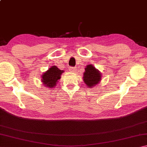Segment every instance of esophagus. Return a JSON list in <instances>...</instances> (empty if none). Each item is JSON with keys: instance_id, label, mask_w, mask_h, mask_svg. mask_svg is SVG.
<instances>
[{"instance_id": "obj_1", "label": "esophagus", "mask_w": 147, "mask_h": 147, "mask_svg": "<svg viewBox=\"0 0 147 147\" xmlns=\"http://www.w3.org/2000/svg\"><path fill=\"white\" fill-rule=\"evenodd\" d=\"M70 71L71 72H73V73H75L76 69H75V68H74V67H70Z\"/></svg>"}]
</instances>
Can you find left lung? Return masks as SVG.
I'll return each mask as SVG.
<instances>
[{
    "label": "left lung",
    "instance_id": "8db88e82",
    "mask_svg": "<svg viewBox=\"0 0 147 147\" xmlns=\"http://www.w3.org/2000/svg\"><path fill=\"white\" fill-rule=\"evenodd\" d=\"M102 79V74L93 65L89 64L85 68L83 80L88 88H93L100 83Z\"/></svg>",
    "mask_w": 147,
    "mask_h": 147
}]
</instances>
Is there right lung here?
<instances>
[{
  "label": "right lung",
  "instance_id": "obj_1",
  "mask_svg": "<svg viewBox=\"0 0 147 147\" xmlns=\"http://www.w3.org/2000/svg\"><path fill=\"white\" fill-rule=\"evenodd\" d=\"M63 72V70H60L57 66H51L47 71L44 72L41 76L44 87L47 88H55Z\"/></svg>",
  "mask_w": 147,
  "mask_h": 147
}]
</instances>
